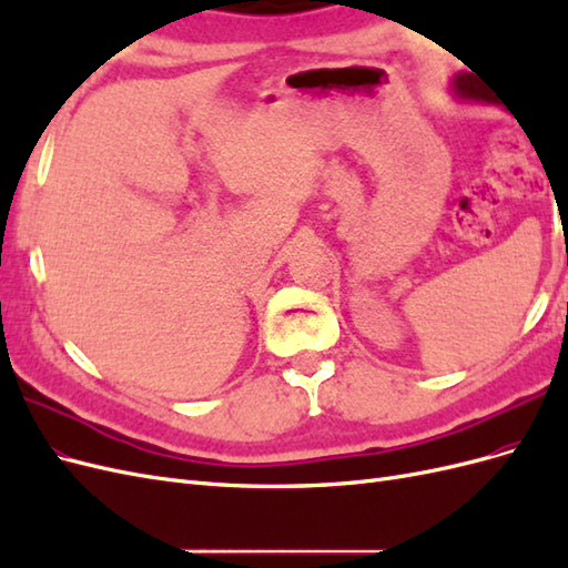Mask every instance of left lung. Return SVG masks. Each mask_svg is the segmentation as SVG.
<instances>
[{
  "instance_id": "8db88e82",
  "label": "left lung",
  "mask_w": 568,
  "mask_h": 568,
  "mask_svg": "<svg viewBox=\"0 0 568 568\" xmlns=\"http://www.w3.org/2000/svg\"><path fill=\"white\" fill-rule=\"evenodd\" d=\"M453 92L457 94V97H462V99H471V101H493V97H490V92L484 88V84H480L478 80H476V75H471V73H462V75H457L455 80H453Z\"/></svg>"
}]
</instances>
